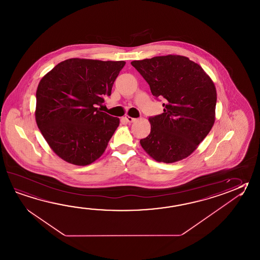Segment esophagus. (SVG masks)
<instances>
[{"mask_svg":"<svg viewBox=\"0 0 260 260\" xmlns=\"http://www.w3.org/2000/svg\"><path fill=\"white\" fill-rule=\"evenodd\" d=\"M124 119H125L126 121L128 122V123H132V122H134L136 120V118L129 117V116H125V117H124Z\"/></svg>","mask_w":260,"mask_h":260,"instance_id":"1","label":"esophagus"}]
</instances>
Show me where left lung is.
I'll return each instance as SVG.
<instances>
[{"instance_id": "left-lung-1", "label": "left lung", "mask_w": 260, "mask_h": 260, "mask_svg": "<svg viewBox=\"0 0 260 260\" xmlns=\"http://www.w3.org/2000/svg\"><path fill=\"white\" fill-rule=\"evenodd\" d=\"M152 94L164 98V112L149 117L151 133L140 143L157 162L185 158L207 137L215 122L217 91L198 64L181 55L133 61Z\"/></svg>"}]
</instances>
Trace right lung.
I'll use <instances>...</instances> for the list:
<instances>
[{
	"label": "right lung",
	"instance_id": "obj_1",
	"mask_svg": "<svg viewBox=\"0 0 260 260\" xmlns=\"http://www.w3.org/2000/svg\"><path fill=\"white\" fill-rule=\"evenodd\" d=\"M124 61L64 60L43 77L36 92L35 117L59 157L87 166L104 154L119 118L96 107L111 95Z\"/></svg>",
	"mask_w": 260,
	"mask_h": 260
}]
</instances>
